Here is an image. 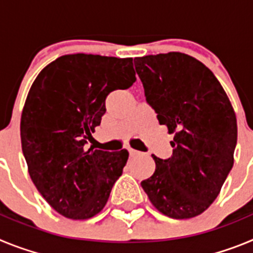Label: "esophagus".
I'll list each match as a JSON object with an SVG mask.
<instances>
[{
  "mask_svg": "<svg viewBox=\"0 0 253 253\" xmlns=\"http://www.w3.org/2000/svg\"><path fill=\"white\" fill-rule=\"evenodd\" d=\"M129 153H130V156H131V157H134V156H140V154H142V152L137 151V149L129 148Z\"/></svg>",
  "mask_w": 253,
  "mask_h": 253,
  "instance_id": "obj_1",
  "label": "esophagus"
}]
</instances>
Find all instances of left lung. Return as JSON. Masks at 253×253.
<instances>
[{"label":"left lung","mask_w":253,"mask_h":253,"mask_svg":"<svg viewBox=\"0 0 253 253\" xmlns=\"http://www.w3.org/2000/svg\"><path fill=\"white\" fill-rule=\"evenodd\" d=\"M146 100L175 134L172 156H152L156 171L140 182L154 208L173 219L202 214L233 167L237 119L215 76L194 57L169 51L134 58Z\"/></svg>","instance_id":"8db88e82"}]
</instances>
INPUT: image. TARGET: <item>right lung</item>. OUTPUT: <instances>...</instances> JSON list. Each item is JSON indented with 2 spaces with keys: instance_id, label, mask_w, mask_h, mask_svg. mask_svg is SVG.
Segmentation results:
<instances>
[{
  "instance_id": "1",
  "label": "right lung",
  "mask_w": 253,
  "mask_h": 253,
  "mask_svg": "<svg viewBox=\"0 0 253 253\" xmlns=\"http://www.w3.org/2000/svg\"><path fill=\"white\" fill-rule=\"evenodd\" d=\"M131 58L67 54L35 78L22 109L20 134L29 175L48 204L75 220L106 205L128 161L126 149L87 148L105 100L135 82Z\"/></svg>"
}]
</instances>
